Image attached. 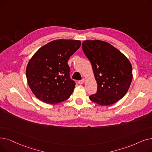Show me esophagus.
<instances>
[{"instance_id":"34e87169","label":"esophagus","mask_w":152,"mask_h":152,"mask_svg":"<svg viewBox=\"0 0 152 152\" xmlns=\"http://www.w3.org/2000/svg\"><path fill=\"white\" fill-rule=\"evenodd\" d=\"M84 82H85V80H84V79H82L81 80L78 81V84H83Z\"/></svg>"}]
</instances>
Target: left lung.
Here are the masks:
<instances>
[{
    "mask_svg": "<svg viewBox=\"0 0 152 152\" xmlns=\"http://www.w3.org/2000/svg\"><path fill=\"white\" fill-rule=\"evenodd\" d=\"M84 53L90 61L97 84V92L91 101L101 105L113 104L127 92L132 80V66L122 53L110 43L86 40Z\"/></svg>",
    "mask_w": 152,
    "mask_h": 152,
    "instance_id": "1",
    "label": "left lung"
}]
</instances>
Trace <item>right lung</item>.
I'll list each match as a JSON object with an SVG mask.
<instances>
[{
    "mask_svg": "<svg viewBox=\"0 0 152 152\" xmlns=\"http://www.w3.org/2000/svg\"><path fill=\"white\" fill-rule=\"evenodd\" d=\"M80 46L79 40L56 39L43 46L31 57L26 76L38 99L54 104L70 97L76 83L70 78L68 61Z\"/></svg>",
    "mask_w": 152,
    "mask_h": 152,
    "instance_id": "add662e5",
    "label": "right lung"
}]
</instances>
